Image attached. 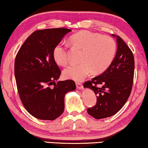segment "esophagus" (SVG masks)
Instances as JSON below:
<instances>
[{
    "instance_id": "obj_1",
    "label": "esophagus",
    "mask_w": 148,
    "mask_h": 148,
    "mask_svg": "<svg viewBox=\"0 0 148 148\" xmlns=\"http://www.w3.org/2000/svg\"><path fill=\"white\" fill-rule=\"evenodd\" d=\"M76 88L77 89H83V85H82L81 82H76Z\"/></svg>"
}]
</instances>
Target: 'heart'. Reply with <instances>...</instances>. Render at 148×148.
<instances>
[{"instance_id": "obj_1", "label": "heart", "mask_w": 148, "mask_h": 148, "mask_svg": "<svg viewBox=\"0 0 148 148\" xmlns=\"http://www.w3.org/2000/svg\"><path fill=\"white\" fill-rule=\"evenodd\" d=\"M69 42L74 49H82L79 64H71L65 69L63 76L68 79L82 81L92 71L103 72L112 64L116 56L117 44L112 37L89 31H82L72 34ZM53 56L57 64L66 66L70 62L69 47L59 43L55 46Z\"/></svg>"}]
</instances>
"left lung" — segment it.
Returning <instances> with one entry per match:
<instances>
[{"label":"left lung","instance_id":"obj_1","mask_svg":"<svg viewBox=\"0 0 148 148\" xmlns=\"http://www.w3.org/2000/svg\"><path fill=\"white\" fill-rule=\"evenodd\" d=\"M116 38L117 53L110 66L100 76L84 84V87L91 89L97 95L96 104L88 108L87 113L97 119L118 112L129 99L133 85V53L121 37L116 36ZM98 84L102 87H98Z\"/></svg>","mask_w":148,"mask_h":148}]
</instances>
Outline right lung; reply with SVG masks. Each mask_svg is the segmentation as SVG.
<instances>
[{
  "instance_id": "obj_1",
  "label": "right lung",
  "mask_w": 148,
  "mask_h": 148,
  "mask_svg": "<svg viewBox=\"0 0 148 148\" xmlns=\"http://www.w3.org/2000/svg\"><path fill=\"white\" fill-rule=\"evenodd\" d=\"M71 31L66 28L35 31L16 55L14 74L17 91L25 108L36 118L59 117L64 112L65 95L76 89L72 79L55 82L61 72L53 58V49Z\"/></svg>"
}]
</instances>
